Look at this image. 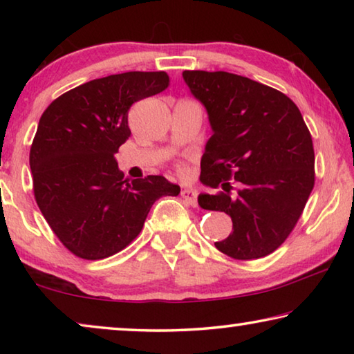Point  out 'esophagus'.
Instances as JSON below:
<instances>
[{
  "mask_svg": "<svg viewBox=\"0 0 354 354\" xmlns=\"http://www.w3.org/2000/svg\"><path fill=\"white\" fill-rule=\"evenodd\" d=\"M181 196L185 200L187 205L194 206V207L198 206V192H196L195 189H184L181 192Z\"/></svg>",
  "mask_w": 354,
  "mask_h": 354,
  "instance_id": "obj_1",
  "label": "esophagus"
}]
</instances>
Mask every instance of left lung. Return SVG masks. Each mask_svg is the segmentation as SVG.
I'll list each match as a JSON object with an SVG mask.
<instances>
[{"label":"left lung","mask_w":354,"mask_h":354,"mask_svg":"<svg viewBox=\"0 0 354 354\" xmlns=\"http://www.w3.org/2000/svg\"><path fill=\"white\" fill-rule=\"evenodd\" d=\"M183 77L212 129L200 181L221 189L200 194L198 205L232 220V232L215 247L245 261L273 253L314 189V147L301 112L284 93L250 77L201 70H185Z\"/></svg>","instance_id":"1"}]
</instances>
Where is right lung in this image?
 Segmentation results:
<instances>
[{
  "instance_id": "1",
  "label": "right lung",
  "mask_w": 354,
  "mask_h": 354,
  "mask_svg": "<svg viewBox=\"0 0 354 354\" xmlns=\"http://www.w3.org/2000/svg\"><path fill=\"white\" fill-rule=\"evenodd\" d=\"M169 87L165 71H128L71 88L46 107L29 165L45 220L71 253L97 261L139 236L160 196L179 195L164 176L123 178L115 154L128 140V111Z\"/></svg>"
}]
</instances>
